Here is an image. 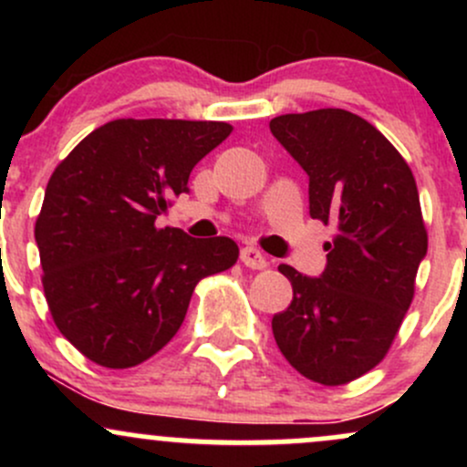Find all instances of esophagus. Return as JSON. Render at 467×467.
Returning <instances> with one entry per match:
<instances>
[{
  "label": "esophagus",
  "mask_w": 467,
  "mask_h": 467,
  "mask_svg": "<svg viewBox=\"0 0 467 467\" xmlns=\"http://www.w3.org/2000/svg\"><path fill=\"white\" fill-rule=\"evenodd\" d=\"M241 264L250 270H264L267 267V256L261 250H256L254 245H245L241 248Z\"/></svg>",
  "instance_id": "obj_1"
}]
</instances>
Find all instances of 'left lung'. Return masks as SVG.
<instances>
[{
  "label": "left lung",
  "mask_w": 467,
  "mask_h": 467,
  "mask_svg": "<svg viewBox=\"0 0 467 467\" xmlns=\"http://www.w3.org/2000/svg\"><path fill=\"white\" fill-rule=\"evenodd\" d=\"M270 131L307 173L309 215L336 226L318 278L278 265L294 296L272 331L298 373L340 387L387 356L410 307L428 250L420 192L398 149L351 111L276 116Z\"/></svg>",
  "instance_id": "8db88e82"
}]
</instances>
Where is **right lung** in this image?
<instances>
[{"label": "right lung", "mask_w": 467, "mask_h": 467, "mask_svg": "<svg viewBox=\"0 0 467 467\" xmlns=\"http://www.w3.org/2000/svg\"><path fill=\"white\" fill-rule=\"evenodd\" d=\"M228 122L120 118L83 138L47 182L35 239L52 318L85 358L136 367L184 323L203 276L237 264L233 239L155 228Z\"/></svg>", "instance_id": "right-lung-1"}]
</instances>
